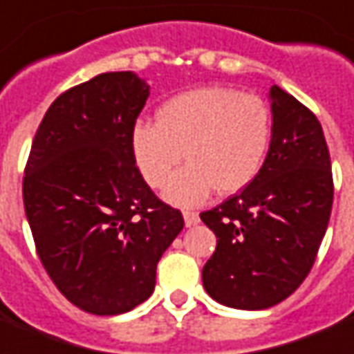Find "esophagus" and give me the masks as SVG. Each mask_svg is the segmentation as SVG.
Wrapping results in <instances>:
<instances>
[{
    "mask_svg": "<svg viewBox=\"0 0 354 354\" xmlns=\"http://www.w3.org/2000/svg\"><path fill=\"white\" fill-rule=\"evenodd\" d=\"M183 216H185V224H187L188 228H190V226H196V224L200 223V215L194 213V211H185Z\"/></svg>",
    "mask_w": 354,
    "mask_h": 354,
    "instance_id": "1",
    "label": "esophagus"
}]
</instances>
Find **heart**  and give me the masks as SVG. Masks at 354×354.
Here are the masks:
<instances>
[{
  "label": "heart",
  "instance_id": "b5f03b06",
  "mask_svg": "<svg viewBox=\"0 0 354 354\" xmlns=\"http://www.w3.org/2000/svg\"><path fill=\"white\" fill-rule=\"evenodd\" d=\"M273 136L270 105L257 94L207 86L177 94L156 111V124L131 128V154L152 188L167 185L169 202L192 207L211 190L230 196L251 185L264 166Z\"/></svg>",
  "mask_w": 354,
  "mask_h": 354
}]
</instances>
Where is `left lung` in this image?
<instances>
[{"instance_id": "left-lung-1", "label": "left lung", "mask_w": 354, "mask_h": 354, "mask_svg": "<svg viewBox=\"0 0 354 354\" xmlns=\"http://www.w3.org/2000/svg\"><path fill=\"white\" fill-rule=\"evenodd\" d=\"M270 152L251 185L200 213L216 249L203 266L207 294L236 309L279 304L311 272L330 221L334 180L321 122L272 86Z\"/></svg>"}]
</instances>
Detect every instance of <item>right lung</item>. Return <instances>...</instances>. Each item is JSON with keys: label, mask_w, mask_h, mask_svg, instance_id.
<instances>
[{"label": "right lung", "mask_w": 354, "mask_h": 354, "mask_svg": "<svg viewBox=\"0 0 354 354\" xmlns=\"http://www.w3.org/2000/svg\"><path fill=\"white\" fill-rule=\"evenodd\" d=\"M149 86L102 73L60 94L33 138L22 196L41 264L73 306L118 315L149 298L156 266L185 226L131 154Z\"/></svg>", "instance_id": "obj_1"}]
</instances>
